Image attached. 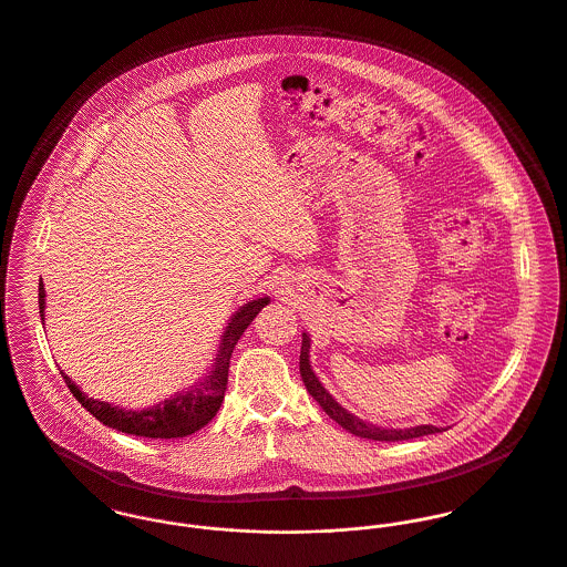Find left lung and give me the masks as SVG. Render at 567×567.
I'll return each mask as SVG.
<instances>
[{
  "mask_svg": "<svg viewBox=\"0 0 567 567\" xmlns=\"http://www.w3.org/2000/svg\"><path fill=\"white\" fill-rule=\"evenodd\" d=\"M309 350H311V337L307 332H302V350H300V374L307 384V391L313 395L315 402L339 424L343 426L348 433L363 437V440L374 441H409L415 437H426V435H435L441 433L437 426L431 424H422V426H411V429H386V426H378L368 420L357 417L354 413H350L348 409H343L321 384V380L315 377L313 368H311V359H309Z\"/></svg>",
  "mask_w": 567,
  "mask_h": 567,
  "instance_id": "1",
  "label": "left lung"
}]
</instances>
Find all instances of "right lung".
<instances>
[{"label": "right lung", "mask_w": 567, "mask_h": 567, "mask_svg": "<svg viewBox=\"0 0 567 567\" xmlns=\"http://www.w3.org/2000/svg\"><path fill=\"white\" fill-rule=\"evenodd\" d=\"M269 305V298H256L248 305L239 307L235 315L228 319V326L221 332L215 359L210 363V370L206 374L197 378L195 384L189 389L176 391L172 398L165 402H158L147 409H124V406H113L102 400H93L80 391V386L69 377H64L66 386L75 395V400L104 426L115 429L126 435H136V437H147V440H178L197 433L204 429L219 411L224 402V391L228 384V368H230V357L246 332V328L252 323L254 317L262 307ZM39 313L41 321H45V287L39 282Z\"/></svg>", "instance_id": "obj_1"}]
</instances>
